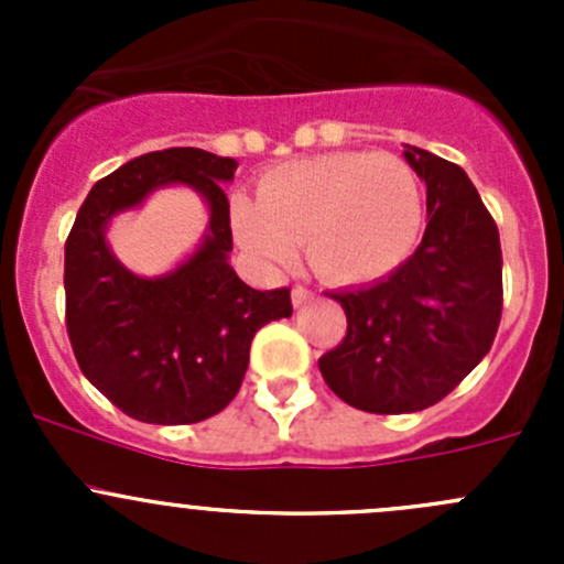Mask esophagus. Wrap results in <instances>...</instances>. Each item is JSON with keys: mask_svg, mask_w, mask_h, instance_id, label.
<instances>
[{"mask_svg": "<svg viewBox=\"0 0 564 564\" xmlns=\"http://www.w3.org/2000/svg\"><path fill=\"white\" fill-rule=\"evenodd\" d=\"M311 300H314V292H311V289H305V286H294L292 289L294 308H303V305L311 303Z\"/></svg>", "mask_w": 564, "mask_h": 564, "instance_id": "1", "label": "esophagus"}]
</instances>
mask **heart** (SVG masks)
Masks as SVG:
<instances>
[{
  "label": "heart",
  "mask_w": 564,
  "mask_h": 564,
  "mask_svg": "<svg viewBox=\"0 0 564 564\" xmlns=\"http://www.w3.org/2000/svg\"><path fill=\"white\" fill-rule=\"evenodd\" d=\"M237 242L267 267H289L303 242L318 278L340 286L384 278L423 231V185L390 152H333L275 169L259 204L235 202Z\"/></svg>",
  "instance_id": "b5f03b06"
}]
</instances>
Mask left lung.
<instances>
[{"label": "left lung", "mask_w": 564, "mask_h": 564, "mask_svg": "<svg viewBox=\"0 0 564 564\" xmlns=\"http://www.w3.org/2000/svg\"><path fill=\"white\" fill-rule=\"evenodd\" d=\"M425 182L423 242L388 278L335 292L346 338L318 360L349 406L403 414L434 406L488 355L502 316V248L480 193L456 163L403 144Z\"/></svg>", "instance_id": "1"}]
</instances>
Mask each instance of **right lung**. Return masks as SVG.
I'll return each mask as SVG.
<instances>
[{
  "label": "right lung",
  "mask_w": 564,
  "mask_h": 564,
  "mask_svg": "<svg viewBox=\"0 0 564 564\" xmlns=\"http://www.w3.org/2000/svg\"><path fill=\"white\" fill-rule=\"evenodd\" d=\"M235 172V158L196 147L147 152L95 182L65 242L67 335L78 366L113 406L141 423H198L229 406L256 329L292 316L289 289L259 292L229 264L224 185ZM169 184L205 198L208 231L174 271L144 279L112 256L107 226Z\"/></svg>",
  "instance_id": "add662e5"
}]
</instances>
